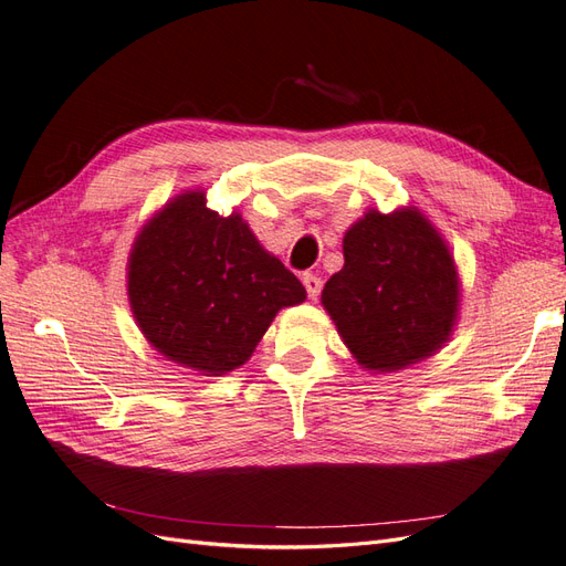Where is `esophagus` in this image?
<instances>
[{
	"instance_id": "esophagus-1",
	"label": "esophagus",
	"mask_w": 566,
	"mask_h": 566,
	"mask_svg": "<svg viewBox=\"0 0 566 566\" xmlns=\"http://www.w3.org/2000/svg\"><path fill=\"white\" fill-rule=\"evenodd\" d=\"M302 283H304V287H306V293H310V297H312V300H318L323 281L316 276V273H304Z\"/></svg>"
}]
</instances>
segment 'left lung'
<instances>
[{
  "label": "left lung",
  "instance_id": "obj_1",
  "mask_svg": "<svg viewBox=\"0 0 566 566\" xmlns=\"http://www.w3.org/2000/svg\"><path fill=\"white\" fill-rule=\"evenodd\" d=\"M342 252L345 266L325 283L321 304L358 366L394 373L447 345L460 276L449 243L418 208L368 210Z\"/></svg>",
  "mask_w": 566,
  "mask_h": 566
}]
</instances>
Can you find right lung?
Listing matches in <instances>:
<instances>
[{
    "label": "right lung",
    "instance_id": "obj_1",
    "mask_svg": "<svg viewBox=\"0 0 566 566\" xmlns=\"http://www.w3.org/2000/svg\"><path fill=\"white\" fill-rule=\"evenodd\" d=\"M205 202V191H184L146 221L129 252L127 295L153 349L217 378L241 368L306 290L241 214Z\"/></svg>",
    "mask_w": 566,
    "mask_h": 566
}]
</instances>
